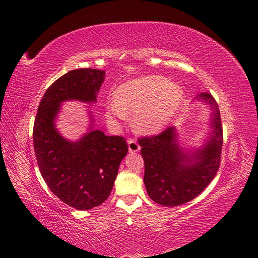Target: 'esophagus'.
Masks as SVG:
<instances>
[{
  "instance_id": "34e87169",
  "label": "esophagus",
  "mask_w": 258,
  "mask_h": 258,
  "mask_svg": "<svg viewBox=\"0 0 258 258\" xmlns=\"http://www.w3.org/2000/svg\"><path fill=\"white\" fill-rule=\"evenodd\" d=\"M127 144H128L130 153H135V152H139L141 150V146L139 145V143L135 140H128Z\"/></svg>"
}]
</instances>
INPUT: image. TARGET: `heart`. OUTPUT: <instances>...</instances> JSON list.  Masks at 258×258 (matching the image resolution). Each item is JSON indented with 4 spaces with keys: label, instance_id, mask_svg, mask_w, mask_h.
<instances>
[{
    "label": "heart",
    "instance_id": "1",
    "mask_svg": "<svg viewBox=\"0 0 258 258\" xmlns=\"http://www.w3.org/2000/svg\"><path fill=\"white\" fill-rule=\"evenodd\" d=\"M183 101V91L161 76H144L118 86L108 102L105 117L116 123L134 114L135 130L143 134L158 132L169 123Z\"/></svg>",
    "mask_w": 258,
    "mask_h": 258
}]
</instances>
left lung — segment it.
<instances>
[{
    "mask_svg": "<svg viewBox=\"0 0 258 258\" xmlns=\"http://www.w3.org/2000/svg\"><path fill=\"white\" fill-rule=\"evenodd\" d=\"M195 100L206 103L211 109L210 131L202 146L193 151L183 149L174 126L156 136L139 140L145 164V187L157 204L174 207L194 200L220 167L223 145L220 108L210 93H201Z\"/></svg>",
    "mask_w": 258,
    "mask_h": 258,
    "instance_id": "left-lung-1",
    "label": "left lung"
}]
</instances>
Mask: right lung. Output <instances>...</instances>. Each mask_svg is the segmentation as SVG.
<instances>
[{"label": "right lung", "mask_w": 258, "mask_h": 258, "mask_svg": "<svg viewBox=\"0 0 258 258\" xmlns=\"http://www.w3.org/2000/svg\"><path fill=\"white\" fill-rule=\"evenodd\" d=\"M105 71L72 70L61 76L42 97L33 128L38 168L54 195L76 210L101 205L111 194L119 164L128 147L122 136H106L90 127L78 141L63 138L56 128L61 104L67 101L95 103Z\"/></svg>", "instance_id": "1"}]
</instances>
